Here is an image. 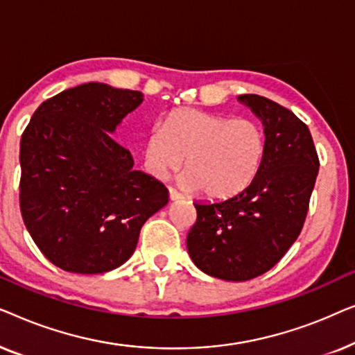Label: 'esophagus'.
<instances>
[{"instance_id": "1", "label": "esophagus", "mask_w": 355, "mask_h": 355, "mask_svg": "<svg viewBox=\"0 0 355 355\" xmlns=\"http://www.w3.org/2000/svg\"><path fill=\"white\" fill-rule=\"evenodd\" d=\"M169 198H171L173 202H178V200H182V193H179L178 191H174L173 187H169Z\"/></svg>"}]
</instances>
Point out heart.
Returning <instances> with one entry per match:
<instances>
[{
  "label": "heart",
  "mask_w": 355,
  "mask_h": 355,
  "mask_svg": "<svg viewBox=\"0 0 355 355\" xmlns=\"http://www.w3.org/2000/svg\"><path fill=\"white\" fill-rule=\"evenodd\" d=\"M265 150V132L254 119L182 110L150 130L142 155L145 169L157 179L178 171L186 158L184 187L227 198L250 186Z\"/></svg>",
  "instance_id": "obj_1"
}]
</instances>
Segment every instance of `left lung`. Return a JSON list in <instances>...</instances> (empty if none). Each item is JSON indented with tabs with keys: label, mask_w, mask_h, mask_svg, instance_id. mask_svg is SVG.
<instances>
[{
	"label": "left lung",
	"mask_w": 355,
	"mask_h": 355,
	"mask_svg": "<svg viewBox=\"0 0 355 355\" xmlns=\"http://www.w3.org/2000/svg\"><path fill=\"white\" fill-rule=\"evenodd\" d=\"M237 100L263 124V163L237 196L193 203L187 234L197 268L225 281L257 278L283 259L304 226L320 166L310 130L293 111L260 95Z\"/></svg>",
	"instance_id": "left-lung-1"
}]
</instances>
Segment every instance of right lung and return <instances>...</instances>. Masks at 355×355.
Here are the masks:
<instances>
[{
  "instance_id": "1",
  "label": "right lung",
  "mask_w": 355,
  "mask_h": 355,
  "mask_svg": "<svg viewBox=\"0 0 355 355\" xmlns=\"http://www.w3.org/2000/svg\"><path fill=\"white\" fill-rule=\"evenodd\" d=\"M144 101L137 90L89 82L38 106L21 139V211L42 254L69 273L125 263L168 189L134 169L113 139Z\"/></svg>"
}]
</instances>
